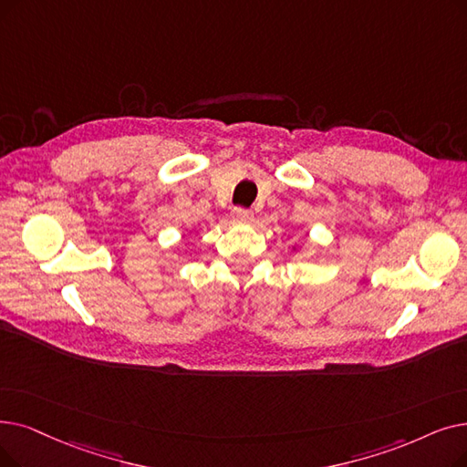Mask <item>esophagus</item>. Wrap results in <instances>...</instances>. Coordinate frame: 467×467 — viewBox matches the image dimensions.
<instances>
[{"mask_svg":"<svg viewBox=\"0 0 467 467\" xmlns=\"http://www.w3.org/2000/svg\"><path fill=\"white\" fill-rule=\"evenodd\" d=\"M233 217L240 223H248L254 219V212L246 210V208H233Z\"/></svg>","mask_w":467,"mask_h":467,"instance_id":"obj_1","label":"esophagus"}]
</instances>
